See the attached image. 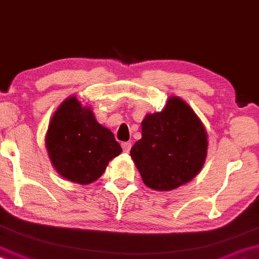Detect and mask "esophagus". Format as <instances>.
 <instances>
[{
    "label": "esophagus",
    "instance_id": "obj_1",
    "mask_svg": "<svg viewBox=\"0 0 259 259\" xmlns=\"http://www.w3.org/2000/svg\"><path fill=\"white\" fill-rule=\"evenodd\" d=\"M121 146H122L123 152H130L131 146H132V144H131V143H128V142H124V143H122V144H121Z\"/></svg>",
    "mask_w": 259,
    "mask_h": 259
}]
</instances>
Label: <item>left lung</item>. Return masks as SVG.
Wrapping results in <instances>:
<instances>
[{
	"label": "left lung",
	"instance_id": "left-lung-1",
	"mask_svg": "<svg viewBox=\"0 0 259 259\" xmlns=\"http://www.w3.org/2000/svg\"><path fill=\"white\" fill-rule=\"evenodd\" d=\"M207 133L192 108L171 96L164 109L146 114L142 138L131 149V157L146 186L171 191L190 183L203 168Z\"/></svg>",
	"mask_w": 259,
	"mask_h": 259
}]
</instances>
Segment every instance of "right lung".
Wrapping results in <instances>:
<instances>
[{"label": "right lung", "mask_w": 259, "mask_h": 259, "mask_svg": "<svg viewBox=\"0 0 259 259\" xmlns=\"http://www.w3.org/2000/svg\"><path fill=\"white\" fill-rule=\"evenodd\" d=\"M46 148L57 173L80 185L97 180L122 152L113 132L98 123L91 107L82 105L76 96L66 98L54 113Z\"/></svg>", "instance_id": "1"}]
</instances>
